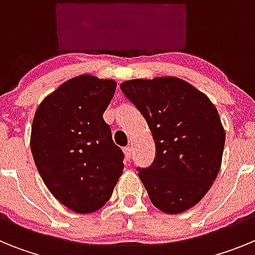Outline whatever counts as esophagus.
I'll return each mask as SVG.
<instances>
[{"label": "esophagus", "instance_id": "esophagus-1", "mask_svg": "<svg viewBox=\"0 0 255 255\" xmlns=\"http://www.w3.org/2000/svg\"><path fill=\"white\" fill-rule=\"evenodd\" d=\"M131 153H132L131 147L124 148V154H125V158L128 159V161H130V158H131Z\"/></svg>", "mask_w": 255, "mask_h": 255}]
</instances>
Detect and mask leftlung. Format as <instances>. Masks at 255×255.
I'll return each mask as SVG.
<instances>
[{
  "label": "left lung",
  "mask_w": 255,
  "mask_h": 255,
  "mask_svg": "<svg viewBox=\"0 0 255 255\" xmlns=\"http://www.w3.org/2000/svg\"><path fill=\"white\" fill-rule=\"evenodd\" d=\"M121 91L147 120L157 157L139 177L153 206L168 215L203 199L220 172L224 125L203 92L176 76L132 79Z\"/></svg>",
  "instance_id": "obj_1"
}]
</instances>
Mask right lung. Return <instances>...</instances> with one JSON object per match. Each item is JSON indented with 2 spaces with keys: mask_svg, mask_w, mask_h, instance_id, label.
Masks as SVG:
<instances>
[{
  "mask_svg": "<svg viewBox=\"0 0 255 255\" xmlns=\"http://www.w3.org/2000/svg\"><path fill=\"white\" fill-rule=\"evenodd\" d=\"M117 83L83 74L44 98L30 134L33 159L52 195L76 213H92L111 198L123 175L124 153L103 112Z\"/></svg>",
  "mask_w": 255,
  "mask_h": 255,
  "instance_id": "add662e5",
  "label": "right lung"
}]
</instances>
